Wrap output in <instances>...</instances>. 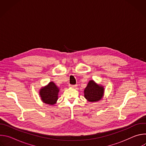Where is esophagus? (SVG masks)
Segmentation results:
<instances>
[{"label": "esophagus", "instance_id": "obj_1", "mask_svg": "<svg viewBox=\"0 0 146 146\" xmlns=\"http://www.w3.org/2000/svg\"><path fill=\"white\" fill-rule=\"evenodd\" d=\"M70 87L74 88H76L77 86V85H70Z\"/></svg>", "mask_w": 146, "mask_h": 146}]
</instances>
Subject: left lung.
Listing matches in <instances>:
<instances>
[{
  "instance_id": "obj_1",
  "label": "left lung",
  "mask_w": 146,
  "mask_h": 146,
  "mask_svg": "<svg viewBox=\"0 0 146 146\" xmlns=\"http://www.w3.org/2000/svg\"><path fill=\"white\" fill-rule=\"evenodd\" d=\"M84 97L89 102H95L100 100L104 95V87L98 85L94 80H90L85 88Z\"/></svg>"
}]
</instances>
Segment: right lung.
<instances>
[{"label": "right lung", "instance_id": "1", "mask_svg": "<svg viewBox=\"0 0 146 146\" xmlns=\"http://www.w3.org/2000/svg\"><path fill=\"white\" fill-rule=\"evenodd\" d=\"M59 90L52 81L50 82L48 84L42 87L39 92L41 99L48 105H54L56 103L58 99V93Z\"/></svg>", "mask_w": 146, "mask_h": 146}]
</instances>
